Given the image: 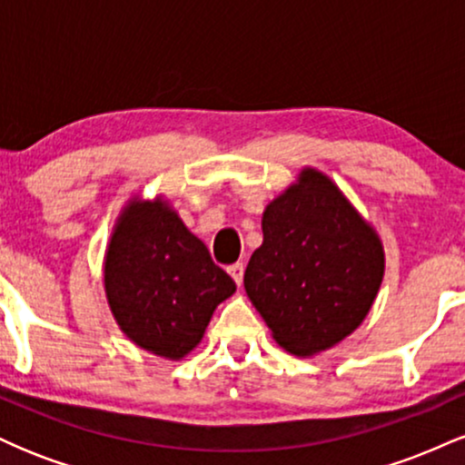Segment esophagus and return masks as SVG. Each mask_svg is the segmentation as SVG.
Instances as JSON below:
<instances>
[{
  "label": "esophagus",
  "mask_w": 465,
  "mask_h": 465,
  "mask_svg": "<svg viewBox=\"0 0 465 465\" xmlns=\"http://www.w3.org/2000/svg\"><path fill=\"white\" fill-rule=\"evenodd\" d=\"M229 275H232L233 277V282H236V284L240 286V284H242V275H244V266L242 264H240V262H236V264H232V266H229Z\"/></svg>",
  "instance_id": "obj_1"
}]
</instances>
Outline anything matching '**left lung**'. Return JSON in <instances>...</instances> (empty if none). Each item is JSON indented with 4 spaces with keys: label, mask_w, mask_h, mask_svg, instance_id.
I'll use <instances>...</instances> for the list:
<instances>
[{
    "label": "left lung",
    "mask_w": 465,
    "mask_h": 465,
    "mask_svg": "<svg viewBox=\"0 0 465 465\" xmlns=\"http://www.w3.org/2000/svg\"><path fill=\"white\" fill-rule=\"evenodd\" d=\"M262 236L244 291L277 345L314 356L365 322L385 275V249L328 174L303 168L264 207Z\"/></svg>",
    "instance_id": "obj_1"
}]
</instances>
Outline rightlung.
<instances>
[{
  "label": "right lung",
  "instance_id": "right-lung-1",
  "mask_svg": "<svg viewBox=\"0 0 465 465\" xmlns=\"http://www.w3.org/2000/svg\"><path fill=\"white\" fill-rule=\"evenodd\" d=\"M103 280L122 332L168 361L188 356L218 303L236 292L232 277L212 262L163 196L126 203L106 244Z\"/></svg>",
  "mask_w": 465,
  "mask_h": 465
}]
</instances>
